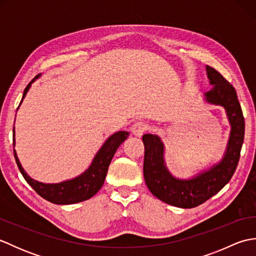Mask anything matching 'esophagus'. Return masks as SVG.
I'll list each match as a JSON object with an SVG mask.
<instances>
[{"instance_id":"34e87169","label":"esophagus","mask_w":256,"mask_h":256,"mask_svg":"<svg viewBox=\"0 0 256 256\" xmlns=\"http://www.w3.org/2000/svg\"><path fill=\"white\" fill-rule=\"evenodd\" d=\"M146 130H148V124H146L145 122H136L131 126V131H132L133 135H135V136H138V138L142 136Z\"/></svg>"}]
</instances>
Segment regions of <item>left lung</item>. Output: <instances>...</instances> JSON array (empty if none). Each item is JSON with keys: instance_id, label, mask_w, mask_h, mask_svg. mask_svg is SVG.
<instances>
[{"instance_id": "left-lung-1", "label": "left lung", "mask_w": 256, "mask_h": 256, "mask_svg": "<svg viewBox=\"0 0 256 256\" xmlns=\"http://www.w3.org/2000/svg\"><path fill=\"white\" fill-rule=\"evenodd\" d=\"M211 89L202 96L204 102L222 106L230 133L221 158L188 178L174 176L165 160V144L156 134H144V179L155 197L178 208H194L218 194L234 174L244 140V118L234 88L222 76L206 66Z\"/></svg>"}]
</instances>
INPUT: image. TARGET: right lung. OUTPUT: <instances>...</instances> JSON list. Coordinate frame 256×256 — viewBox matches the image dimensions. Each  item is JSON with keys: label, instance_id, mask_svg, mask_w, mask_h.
Returning a JSON list of instances; mask_svg holds the SVG:
<instances>
[{"label": "right lung", "instance_id": "add662e5", "mask_svg": "<svg viewBox=\"0 0 256 256\" xmlns=\"http://www.w3.org/2000/svg\"><path fill=\"white\" fill-rule=\"evenodd\" d=\"M40 77V74L36 76V77L28 84V86H26L20 106L25 99L27 92L30 89L32 84ZM128 135L130 133L126 131H118L110 135V136L106 140V142L102 144L99 150L96 152L94 160H92L90 165L84 172H81L80 175L76 176L72 179H67V180H64L60 182L47 184L35 180V179H32L28 174L25 172L24 168L22 167L15 148L14 157L16 164L18 166V170L25 178V180L38 194L40 196V197L55 204H72L88 200L99 192L100 188L103 186V182H104L108 168V165H110L114 154H116L118 146L128 138ZM13 146H15V126L13 128Z\"/></svg>", "mask_w": 256, "mask_h": 256}]
</instances>
